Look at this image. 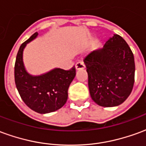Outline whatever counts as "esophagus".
I'll list each match as a JSON object with an SVG mask.
<instances>
[{"label": "esophagus", "mask_w": 146, "mask_h": 146, "mask_svg": "<svg viewBox=\"0 0 146 146\" xmlns=\"http://www.w3.org/2000/svg\"><path fill=\"white\" fill-rule=\"evenodd\" d=\"M76 70H83V69H84L85 68V66H84V64L83 62H77L76 63Z\"/></svg>", "instance_id": "1"}]
</instances>
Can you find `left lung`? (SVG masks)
<instances>
[{"label": "left lung", "mask_w": 146, "mask_h": 146, "mask_svg": "<svg viewBox=\"0 0 146 146\" xmlns=\"http://www.w3.org/2000/svg\"><path fill=\"white\" fill-rule=\"evenodd\" d=\"M84 62L90 95L96 104L113 107L128 98L135 83V58L122 36L114 34L103 48L91 52Z\"/></svg>", "instance_id": "left-lung-1"}]
</instances>
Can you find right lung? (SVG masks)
Returning <instances> with one entry per match:
<instances>
[{
    "label": "right lung",
    "instance_id": "add662e5",
    "mask_svg": "<svg viewBox=\"0 0 146 146\" xmlns=\"http://www.w3.org/2000/svg\"><path fill=\"white\" fill-rule=\"evenodd\" d=\"M37 35V33H33L19 49L15 64V82L25 104L36 113L44 114L56 111L66 104L76 69L75 66L69 70L55 68L40 76L27 73L23 61V50Z\"/></svg>",
    "mask_w": 146,
    "mask_h": 146
}]
</instances>
